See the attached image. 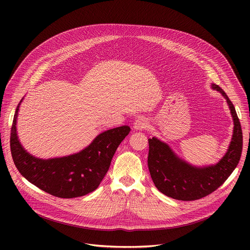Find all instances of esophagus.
I'll return each instance as SVG.
<instances>
[{"label": "esophagus", "instance_id": "1", "mask_svg": "<svg viewBox=\"0 0 250 250\" xmlns=\"http://www.w3.org/2000/svg\"><path fill=\"white\" fill-rule=\"evenodd\" d=\"M147 120L146 118H138L134 123H133V128L135 130H142L146 128L147 126Z\"/></svg>", "mask_w": 250, "mask_h": 250}]
</instances>
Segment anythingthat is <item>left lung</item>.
Segmentation results:
<instances>
[{
	"label": "left lung",
	"mask_w": 250,
	"mask_h": 250,
	"mask_svg": "<svg viewBox=\"0 0 250 250\" xmlns=\"http://www.w3.org/2000/svg\"><path fill=\"white\" fill-rule=\"evenodd\" d=\"M211 88L226 98L234 125L229 149L216 165L192 166L156 137L148 139L147 163L152 181L161 193L175 200L195 201L216 191L235 169L241 156L242 130L234 106L220 86L211 84Z\"/></svg>",
	"instance_id": "1"
}]
</instances>
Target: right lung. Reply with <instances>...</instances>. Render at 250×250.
I'll list each match as a JSON object with an SVG mask.
<instances>
[{"instance_id":"add662e5","label":"right lung","mask_w":250,"mask_h":250,"mask_svg":"<svg viewBox=\"0 0 250 250\" xmlns=\"http://www.w3.org/2000/svg\"><path fill=\"white\" fill-rule=\"evenodd\" d=\"M20 104L14 116L10 141L13 160L20 173L34 186L58 198L82 197L95 191L130 127L123 125L104 131L78 153L44 160L32 156L20 144L16 126Z\"/></svg>"}]
</instances>
